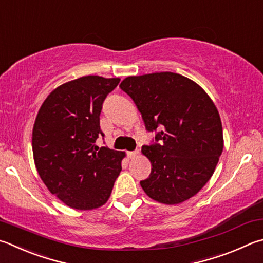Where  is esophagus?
I'll list each match as a JSON object with an SVG mask.
<instances>
[{
  "label": "esophagus",
  "mask_w": 263,
  "mask_h": 263,
  "mask_svg": "<svg viewBox=\"0 0 263 263\" xmlns=\"http://www.w3.org/2000/svg\"><path fill=\"white\" fill-rule=\"evenodd\" d=\"M138 154H139V151H138V149L133 151V152H127L128 159H133V157H136Z\"/></svg>",
  "instance_id": "1"
}]
</instances>
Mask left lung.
<instances>
[{"label":"left lung","instance_id":"left-lung-1","mask_svg":"<svg viewBox=\"0 0 263 263\" xmlns=\"http://www.w3.org/2000/svg\"><path fill=\"white\" fill-rule=\"evenodd\" d=\"M135 101L155 142L142 146L152 164L140 181L148 197L165 204L185 201L211 179L223 151L217 108L208 94L184 76H131L119 85Z\"/></svg>","mask_w":263,"mask_h":263}]
</instances>
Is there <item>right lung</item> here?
I'll return each instance as SVG.
<instances>
[{"label": "right lung", "mask_w": 263, "mask_h": 263, "mask_svg": "<svg viewBox=\"0 0 263 263\" xmlns=\"http://www.w3.org/2000/svg\"><path fill=\"white\" fill-rule=\"evenodd\" d=\"M119 78L85 76L59 86L37 112L32 149L37 174L51 194L80 211L101 207L110 197L125 153L95 144L100 114Z\"/></svg>", "instance_id": "right-lung-1"}]
</instances>
